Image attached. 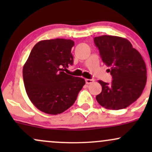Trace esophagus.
Here are the masks:
<instances>
[{
	"mask_svg": "<svg viewBox=\"0 0 152 152\" xmlns=\"http://www.w3.org/2000/svg\"><path fill=\"white\" fill-rule=\"evenodd\" d=\"M94 81V79L93 78H91V79H88V78H86V84H90V83H91L92 82Z\"/></svg>",
	"mask_w": 152,
	"mask_h": 152,
	"instance_id": "1",
	"label": "esophagus"
}]
</instances>
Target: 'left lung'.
Here are the masks:
<instances>
[{
    "instance_id": "1",
    "label": "left lung",
    "mask_w": 152,
    "mask_h": 152,
    "mask_svg": "<svg viewBox=\"0 0 152 152\" xmlns=\"http://www.w3.org/2000/svg\"><path fill=\"white\" fill-rule=\"evenodd\" d=\"M94 41L113 78L111 83L99 81L102 91L96 101L108 109H125L139 98L145 87V62L126 38L105 35Z\"/></svg>"
}]
</instances>
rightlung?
Returning <instances> with one entry per match:
<instances>
[{
  "instance_id": "obj_1",
  "label": "right lung",
  "mask_w": 152,
  "mask_h": 152,
  "mask_svg": "<svg viewBox=\"0 0 152 152\" xmlns=\"http://www.w3.org/2000/svg\"><path fill=\"white\" fill-rule=\"evenodd\" d=\"M72 40L41 41L35 45L23 69L24 86L33 104L46 114L56 115L74 104L85 80L66 74L72 65Z\"/></svg>"
}]
</instances>
